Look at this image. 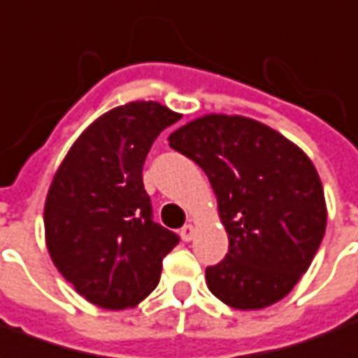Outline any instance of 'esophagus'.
Masks as SVG:
<instances>
[{
	"instance_id": "1",
	"label": "esophagus",
	"mask_w": 358,
	"mask_h": 358,
	"mask_svg": "<svg viewBox=\"0 0 358 358\" xmlns=\"http://www.w3.org/2000/svg\"><path fill=\"white\" fill-rule=\"evenodd\" d=\"M194 233H196V227L192 224L183 225V229H181V239L183 241H192L194 239Z\"/></svg>"
}]
</instances>
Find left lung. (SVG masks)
<instances>
[{
	"instance_id": "8db88e82",
	"label": "left lung",
	"mask_w": 358,
	"mask_h": 358,
	"mask_svg": "<svg viewBox=\"0 0 358 358\" xmlns=\"http://www.w3.org/2000/svg\"><path fill=\"white\" fill-rule=\"evenodd\" d=\"M169 146L208 175L229 252L206 268L222 303L260 310L291 293L326 233L320 175L295 143L260 121L206 113L175 129Z\"/></svg>"
}]
</instances>
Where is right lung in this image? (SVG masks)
<instances>
[{"instance_id": "add662e5", "label": "right lung", "mask_w": 358, "mask_h": 358, "mask_svg": "<svg viewBox=\"0 0 358 358\" xmlns=\"http://www.w3.org/2000/svg\"><path fill=\"white\" fill-rule=\"evenodd\" d=\"M179 113L129 102L86 127L53 175L44 204L45 247L65 280L106 310L136 306L156 289L179 235L152 220L143 166Z\"/></svg>"}]
</instances>
